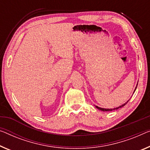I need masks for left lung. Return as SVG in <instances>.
Masks as SVG:
<instances>
[{
	"label": "left lung",
	"mask_w": 150,
	"mask_h": 150,
	"mask_svg": "<svg viewBox=\"0 0 150 150\" xmlns=\"http://www.w3.org/2000/svg\"><path fill=\"white\" fill-rule=\"evenodd\" d=\"M129 101V100H128V101H127L126 103H125L124 104H122V105H121V106H118V107H117V108H111V109H106V108H100V107H98V106H96V108H98V109H99V110H102V111H112V110H117V109H118V108H122V107H123L124 106H125V105H126L127 104V102H128Z\"/></svg>",
	"instance_id": "obj_1"
}]
</instances>
